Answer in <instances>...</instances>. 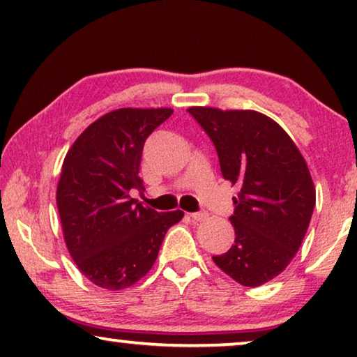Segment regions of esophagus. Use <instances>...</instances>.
I'll return each instance as SVG.
<instances>
[{
  "label": "esophagus",
  "mask_w": 357,
  "mask_h": 357,
  "mask_svg": "<svg viewBox=\"0 0 357 357\" xmlns=\"http://www.w3.org/2000/svg\"><path fill=\"white\" fill-rule=\"evenodd\" d=\"M188 216L192 218L193 221H197V222H202V221H204V219L208 218V213H206V211H199V213H190Z\"/></svg>",
  "instance_id": "34e87169"
}]
</instances>
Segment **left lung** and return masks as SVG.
Here are the masks:
<instances>
[{
  "instance_id": "obj_1",
  "label": "left lung",
  "mask_w": 357,
  "mask_h": 357,
  "mask_svg": "<svg viewBox=\"0 0 357 357\" xmlns=\"http://www.w3.org/2000/svg\"><path fill=\"white\" fill-rule=\"evenodd\" d=\"M218 151L234 197L232 247L213 257L238 284L257 287L286 270L296 257L315 206L309 167L291 136L255 110L190 107Z\"/></svg>"
}]
</instances>
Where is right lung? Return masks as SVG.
<instances>
[{"label": "right lung", "mask_w": 357, "mask_h": 357, "mask_svg": "<svg viewBox=\"0 0 357 357\" xmlns=\"http://www.w3.org/2000/svg\"><path fill=\"white\" fill-rule=\"evenodd\" d=\"M172 109H116L91 123L68 151L56 206L68 252L96 286L120 291L146 276L165 232L183 211L159 213L131 198L148 136Z\"/></svg>", "instance_id": "1"}]
</instances>
